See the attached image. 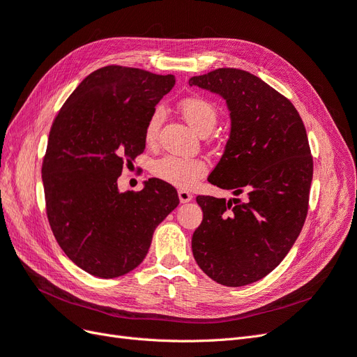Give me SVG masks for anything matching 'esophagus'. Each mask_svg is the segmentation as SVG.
<instances>
[{
    "instance_id": "1",
    "label": "esophagus",
    "mask_w": 357,
    "mask_h": 357,
    "mask_svg": "<svg viewBox=\"0 0 357 357\" xmlns=\"http://www.w3.org/2000/svg\"><path fill=\"white\" fill-rule=\"evenodd\" d=\"M178 195H179L181 203H188L192 199V194L190 191H187V190H179Z\"/></svg>"
}]
</instances>
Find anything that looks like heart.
I'll return each mask as SVG.
<instances>
[{
  "instance_id": "b5f03b06",
  "label": "heart",
  "mask_w": 357,
  "mask_h": 357,
  "mask_svg": "<svg viewBox=\"0 0 357 357\" xmlns=\"http://www.w3.org/2000/svg\"><path fill=\"white\" fill-rule=\"evenodd\" d=\"M179 109L191 128L200 135L209 133L218 121V108L209 99L202 96H188L179 102ZM165 119L163 108L157 107L148 119L145 128V139L153 142ZM206 163L200 158H185L176 155H166L157 160L153 166V174L165 182L181 188H188L204 175Z\"/></svg>"
}]
</instances>
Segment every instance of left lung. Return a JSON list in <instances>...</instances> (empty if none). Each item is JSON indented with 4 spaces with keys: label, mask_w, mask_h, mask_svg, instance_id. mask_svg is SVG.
<instances>
[{
    "label": "left lung",
    "mask_w": 357,
    "mask_h": 357,
    "mask_svg": "<svg viewBox=\"0 0 357 357\" xmlns=\"http://www.w3.org/2000/svg\"><path fill=\"white\" fill-rule=\"evenodd\" d=\"M225 99L231 132L208 181L248 200L197 195L203 221L192 255L212 280L245 286L271 273L300 236L308 211L313 157L292 102L262 79L236 68L190 78Z\"/></svg>",
    "instance_id": "obj_1"
}]
</instances>
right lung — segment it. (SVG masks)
<instances>
[{
    "instance_id": "obj_1",
    "label": "right lung",
    "mask_w": 357,
    "mask_h": 357,
    "mask_svg": "<svg viewBox=\"0 0 357 357\" xmlns=\"http://www.w3.org/2000/svg\"><path fill=\"white\" fill-rule=\"evenodd\" d=\"M174 86V75L103 66L78 84L52 124L41 169L45 212L65 255L96 278L139 266L154 229L179 204L162 179L136 192L117 185L123 167L144 153L148 119Z\"/></svg>"
}]
</instances>
